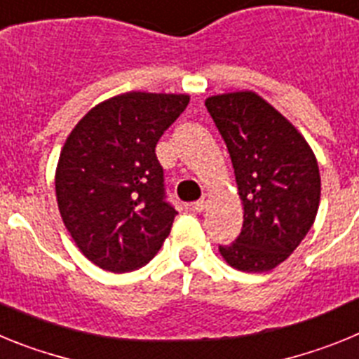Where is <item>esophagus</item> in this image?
I'll return each instance as SVG.
<instances>
[{"mask_svg": "<svg viewBox=\"0 0 359 359\" xmlns=\"http://www.w3.org/2000/svg\"><path fill=\"white\" fill-rule=\"evenodd\" d=\"M208 203H210V194H203V198L199 199V201H196L194 205H192V208H194V210H198V212H201V210H205V208H207Z\"/></svg>", "mask_w": 359, "mask_h": 359, "instance_id": "obj_1", "label": "esophagus"}]
</instances>
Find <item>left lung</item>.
I'll use <instances>...</instances> for the list:
<instances>
[{
  "label": "left lung",
  "mask_w": 359,
  "mask_h": 359,
  "mask_svg": "<svg viewBox=\"0 0 359 359\" xmlns=\"http://www.w3.org/2000/svg\"><path fill=\"white\" fill-rule=\"evenodd\" d=\"M230 152L244 210L241 236L219 252L231 268L264 273L302 243L320 205V169L304 135L252 90L205 100Z\"/></svg>",
  "instance_id": "8db88e82"
}]
</instances>
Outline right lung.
<instances>
[{
	"label": "right lung",
	"mask_w": 359,
	"mask_h": 359,
	"mask_svg": "<svg viewBox=\"0 0 359 359\" xmlns=\"http://www.w3.org/2000/svg\"><path fill=\"white\" fill-rule=\"evenodd\" d=\"M187 93L128 91L91 107L72 129L55 169L62 223L88 261L123 273L147 264L177 212L163 199L160 136Z\"/></svg>",
	"instance_id": "1"
}]
</instances>
